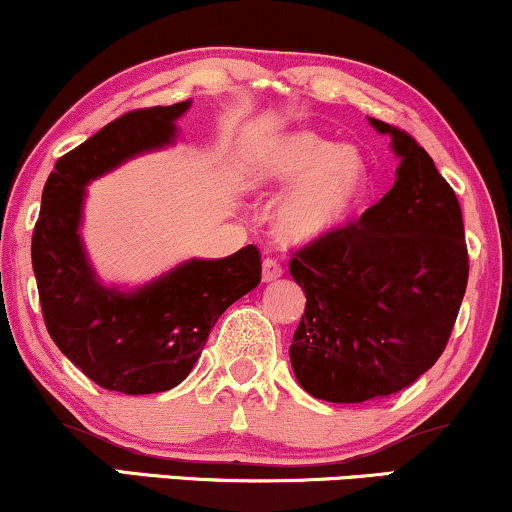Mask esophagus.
Masks as SVG:
<instances>
[{
  "label": "esophagus",
  "mask_w": 512,
  "mask_h": 512,
  "mask_svg": "<svg viewBox=\"0 0 512 512\" xmlns=\"http://www.w3.org/2000/svg\"><path fill=\"white\" fill-rule=\"evenodd\" d=\"M278 276H283L281 262H276L274 257H267V260L262 262V281L271 283V281H276Z\"/></svg>",
  "instance_id": "34e87169"
}]
</instances>
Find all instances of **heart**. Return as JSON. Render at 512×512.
Masks as SVG:
<instances>
[{
	"label": "heart",
	"mask_w": 512,
	"mask_h": 512,
	"mask_svg": "<svg viewBox=\"0 0 512 512\" xmlns=\"http://www.w3.org/2000/svg\"><path fill=\"white\" fill-rule=\"evenodd\" d=\"M250 177L262 186H294L276 212V229L290 243H312L349 222L371 186L368 163L354 146L314 132L264 141L250 158Z\"/></svg>",
	"instance_id": "b5f03b06"
}]
</instances>
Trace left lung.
<instances>
[{
    "instance_id": "left-lung-1",
    "label": "left lung",
    "mask_w": 512,
    "mask_h": 512,
    "mask_svg": "<svg viewBox=\"0 0 512 512\" xmlns=\"http://www.w3.org/2000/svg\"><path fill=\"white\" fill-rule=\"evenodd\" d=\"M368 120L392 137L397 181L357 222L290 260L307 295L290 364L304 390L333 404L383 399L416 383L442 357L468 286L454 189L411 134Z\"/></svg>"
}]
</instances>
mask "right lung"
I'll return each instance as SVG.
<instances>
[{"mask_svg":"<svg viewBox=\"0 0 512 512\" xmlns=\"http://www.w3.org/2000/svg\"><path fill=\"white\" fill-rule=\"evenodd\" d=\"M191 101L129 111L56 160L32 231V271L56 347L96 385L125 394L177 387L219 316L260 283L255 245L189 260L137 290L103 286L84 255V186L125 160L174 144Z\"/></svg>","mask_w":512,"mask_h":512,"instance_id":"1","label":"right lung"}]
</instances>
